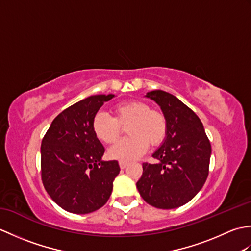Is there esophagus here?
<instances>
[{
  "label": "esophagus",
  "instance_id": "1",
  "mask_svg": "<svg viewBox=\"0 0 251 251\" xmlns=\"http://www.w3.org/2000/svg\"><path fill=\"white\" fill-rule=\"evenodd\" d=\"M127 166H128V163H127V162H123V161H121V162H120V167H121L122 169L126 168Z\"/></svg>",
  "mask_w": 251,
  "mask_h": 251
}]
</instances>
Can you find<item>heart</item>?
Returning a JSON list of instances; mask_svg holds the SVG:
<instances>
[{
    "instance_id": "obj_1",
    "label": "heart",
    "mask_w": 251,
    "mask_h": 251,
    "mask_svg": "<svg viewBox=\"0 0 251 251\" xmlns=\"http://www.w3.org/2000/svg\"><path fill=\"white\" fill-rule=\"evenodd\" d=\"M113 116L97 112L93 117L92 130L101 142L111 145L119 139L122 127H126L129 137L117 142L109 150V155L123 162H131L140 157L151 147L162 145L167 137L168 123L162 111L151 109L141 100H126L112 108Z\"/></svg>"
}]
</instances>
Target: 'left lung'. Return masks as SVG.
Here are the masks:
<instances>
[{"label":"left lung","instance_id":"left-lung-1","mask_svg":"<svg viewBox=\"0 0 251 251\" xmlns=\"http://www.w3.org/2000/svg\"><path fill=\"white\" fill-rule=\"evenodd\" d=\"M148 98L161 106L168 123L167 137L154 152L155 163H143L137 188L148 204L173 209L189 202L209 174L210 141L200 117L174 95L153 90Z\"/></svg>","mask_w":251,"mask_h":251}]
</instances>
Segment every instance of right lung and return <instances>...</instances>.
Returning a JSON list of instances; mask_svg holds the SVG:
<instances>
[{
    "label": "right lung",
    "mask_w": 251,
    "mask_h": 251,
    "mask_svg": "<svg viewBox=\"0 0 251 251\" xmlns=\"http://www.w3.org/2000/svg\"><path fill=\"white\" fill-rule=\"evenodd\" d=\"M114 95H95L58 114L42 140L41 177L51 200L72 214L102 207L120 173L117 161H101L104 148L95 137L92 121Z\"/></svg>",
    "instance_id": "add662e5"
}]
</instances>
